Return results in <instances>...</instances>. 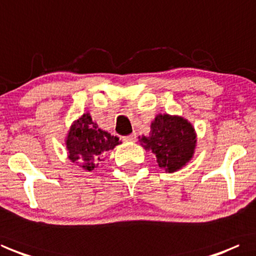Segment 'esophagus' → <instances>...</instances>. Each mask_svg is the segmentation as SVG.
I'll use <instances>...</instances> for the list:
<instances>
[{
  "mask_svg": "<svg viewBox=\"0 0 256 256\" xmlns=\"http://www.w3.org/2000/svg\"><path fill=\"white\" fill-rule=\"evenodd\" d=\"M136 139V133H133V134H130V136H123V140L124 141H134Z\"/></svg>",
  "mask_w": 256,
  "mask_h": 256,
  "instance_id": "34e87169",
  "label": "esophagus"
}]
</instances>
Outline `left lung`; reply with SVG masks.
<instances>
[{
	"label": "left lung",
	"mask_w": 256,
	"mask_h": 256,
	"mask_svg": "<svg viewBox=\"0 0 256 256\" xmlns=\"http://www.w3.org/2000/svg\"><path fill=\"white\" fill-rule=\"evenodd\" d=\"M150 136H142L144 148L154 152L158 166L174 172L192 158L196 139L190 123L182 117L158 115Z\"/></svg>",
	"instance_id": "left-lung-1"
}]
</instances>
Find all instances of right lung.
Segmentation results:
<instances>
[{
  "label": "right lung",
  "mask_w": 256,
  "mask_h": 256,
  "mask_svg": "<svg viewBox=\"0 0 256 256\" xmlns=\"http://www.w3.org/2000/svg\"><path fill=\"white\" fill-rule=\"evenodd\" d=\"M120 144L117 136L98 128L88 114L82 115L72 125L66 139L68 158L72 162L82 163L80 166L88 171L102 161L104 152L114 150Z\"/></svg>",
  "instance_id": "add662e5"
}]
</instances>
